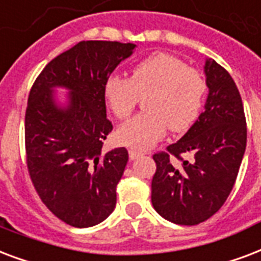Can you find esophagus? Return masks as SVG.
<instances>
[{"instance_id":"esophagus-1","label":"esophagus","mask_w":261,"mask_h":261,"mask_svg":"<svg viewBox=\"0 0 261 261\" xmlns=\"http://www.w3.org/2000/svg\"><path fill=\"white\" fill-rule=\"evenodd\" d=\"M128 156H130L131 160H135V159H138V157L142 156V152H139L137 149H130V150H128Z\"/></svg>"}]
</instances>
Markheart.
<instances>
[{
  "label": "heart",
  "instance_id": "heart-1",
  "mask_svg": "<svg viewBox=\"0 0 261 261\" xmlns=\"http://www.w3.org/2000/svg\"><path fill=\"white\" fill-rule=\"evenodd\" d=\"M206 85L197 69L168 53L149 56L131 69L130 79L112 75L104 85L105 102L117 119H126L145 97V112L119 127L117 139L146 149L167 128L180 133L190 128L201 113Z\"/></svg>",
  "mask_w": 261,
  "mask_h": 261
}]
</instances>
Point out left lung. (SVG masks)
Wrapping results in <instances>:
<instances>
[{
	"label": "left lung",
	"mask_w": 261,
	"mask_h": 261,
	"mask_svg": "<svg viewBox=\"0 0 261 261\" xmlns=\"http://www.w3.org/2000/svg\"><path fill=\"white\" fill-rule=\"evenodd\" d=\"M205 111L178 142L153 154L152 204L175 224L194 226L218 212L236 184L246 148V119L236 82L215 60L205 63ZM192 152V161H185Z\"/></svg>",
	"instance_id": "left-lung-1"
}]
</instances>
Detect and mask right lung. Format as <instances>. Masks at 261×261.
I'll return each instance as SVG.
<instances>
[{
    "label": "right lung",
    "mask_w": 261,
    "mask_h": 261,
    "mask_svg": "<svg viewBox=\"0 0 261 261\" xmlns=\"http://www.w3.org/2000/svg\"><path fill=\"white\" fill-rule=\"evenodd\" d=\"M134 43L82 41L59 55L38 75L25 109V162L38 196L64 223L91 227L112 214L116 186L128 162L126 148L105 153L112 131L104 85L134 50ZM68 88L60 109L51 91Z\"/></svg>",
    "instance_id": "add662e5"
}]
</instances>
